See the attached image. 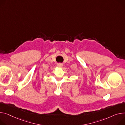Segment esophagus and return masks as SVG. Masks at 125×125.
Instances as JSON below:
<instances>
[{
    "label": "esophagus",
    "instance_id": "1",
    "mask_svg": "<svg viewBox=\"0 0 125 125\" xmlns=\"http://www.w3.org/2000/svg\"><path fill=\"white\" fill-rule=\"evenodd\" d=\"M57 65H58V66L59 67H62V66H63V64H61V63H58Z\"/></svg>",
    "mask_w": 125,
    "mask_h": 125
}]
</instances>
